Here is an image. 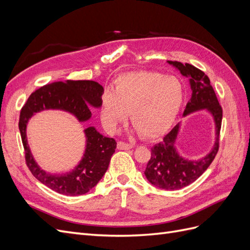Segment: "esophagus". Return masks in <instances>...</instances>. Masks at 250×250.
Here are the masks:
<instances>
[{
	"label": "esophagus",
	"instance_id": "1",
	"mask_svg": "<svg viewBox=\"0 0 250 250\" xmlns=\"http://www.w3.org/2000/svg\"><path fill=\"white\" fill-rule=\"evenodd\" d=\"M131 148H133V145H131V144H128L122 141L118 142V149L120 150H129Z\"/></svg>",
	"mask_w": 250,
	"mask_h": 250
}]
</instances>
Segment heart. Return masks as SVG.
<instances>
[{
  "mask_svg": "<svg viewBox=\"0 0 250 250\" xmlns=\"http://www.w3.org/2000/svg\"><path fill=\"white\" fill-rule=\"evenodd\" d=\"M184 99V86L175 76L154 71L124 73L113 81V90L101 98V119L115 131L129 111L130 122L145 138H155L175 119Z\"/></svg>",
  "mask_w": 250,
  "mask_h": 250,
  "instance_id": "obj_1",
  "label": "heart"
}]
</instances>
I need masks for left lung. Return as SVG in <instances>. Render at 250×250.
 I'll use <instances>...</instances> for the list:
<instances>
[{
	"label": "left lung",
	"instance_id": "obj_1",
	"mask_svg": "<svg viewBox=\"0 0 250 250\" xmlns=\"http://www.w3.org/2000/svg\"><path fill=\"white\" fill-rule=\"evenodd\" d=\"M180 71V73L190 79L192 96L187 103L184 116L193 111L207 108L211 112L216 124V142L210 152L198 161H188L180 157L175 149V140L179 129L176 125L165 135L162 142L151 148V157L145 170L146 178L153 186L163 190L173 191L185 188L199 178L211 162L214 161L219 150V137L222 123V107L219 104L209 78L204 72L197 67L179 62H169Z\"/></svg>",
	"mask_w": 250,
	"mask_h": 250
}]
</instances>
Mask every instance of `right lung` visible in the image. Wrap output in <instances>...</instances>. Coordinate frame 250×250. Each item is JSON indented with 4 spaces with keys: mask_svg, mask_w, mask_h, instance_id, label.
<instances>
[{
    "mask_svg": "<svg viewBox=\"0 0 250 250\" xmlns=\"http://www.w3.org/2000/svg\"><path fill=\"white\" fill-rule=\"evenodd\" d=\"M103 87L92 80H66L50 83L36 89L30 95L21 107L19 128L22 146L25 150V161L33 176L51 190L66 196H78L93 188L106 172L110 158L115 153L117 142L105 138L94 127L85 129L86 150L82 161L75 170L64 175H52L42 171L33 160L26 138L28 120L34 112L42 109H63L72 112L81 122L92 117L89 105L101 106Z\"/></svg>",
    "mask_w": 250,
    "mask_h": 250,
    "instance_id": "add662e5",
    "label": "right lung"
}]
</instances>
